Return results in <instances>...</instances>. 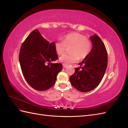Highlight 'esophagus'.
Listing matches in <instances>:
<instances>
[{
  "label": "esophagus",
  "mask_w": 128,
  "mask_h": 128,
  "mask_svg": "<svg viewBox=\"0 0 128 128\" xmlns=\"http://www.w3.org/2000/svg\"><path fill=\"white\" fill-rule=\"evenodd\" d=\"M62 65H63V67L64 68H66V67H67V64H62Z\"/></svg>",
  "instance_id": "esophagus-1"
}]
</instances>
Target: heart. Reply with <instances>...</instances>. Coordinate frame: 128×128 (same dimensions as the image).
<instances>
[{"instance_id":"heart-1","label":"heart","mask_w":128,"mask_h":128,"mask_svg":"<svg viewBox=\"0 0 128 128\" xmlns=\"http://www.w3.org/2000/svg\"><path fill=\"white\" fill-rule=\"evenodd\" d=\"M70 48V54H64L60 58V61L66 64L75 63L86 58L92 48L91 42L83 34L72 32L64 36L62 41L58 40L54 44V48L58 55H62Z\"/></svg>"}]
</instances>
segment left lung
Here are the masks:
<instances>
[{"label": "left lung", "mask_w": 128, "mask_h": 128, "mask_svg": "<svg viewBox=\"0 0 128 128\" xmlns=\"http://www.w3.org/2000/svg\"><path fill=\"white\" fill-rule=\"evenodd\" d=\"M90 39L93 46L90 54L80 64L82 67L76 68L69 78L72 86L83 92L90 91L98 86L108 64L107 52L102 40L96 34L91 36Z\"/></svg>", "instance_id": "8db88e82"}]
</instances>
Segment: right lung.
<instances>
[{"instance_id": "right-lung-1", "label": "right lung", "mask_w": 128, "mask_h": 128, "mask_svg": "<svg viewBox=\"0 0 128 128\" xmlns=\"http://www.w3.org/2000/svg\"><path fill=\"white\" fill-rule=\"evenodd\" d=\"M54 42L44 39L37 29L31 32L23 42L19 62L25 80L38 91H45L55 84L62 69L61 64H52L58 59Z\"/></svg>"}]
</instances>
